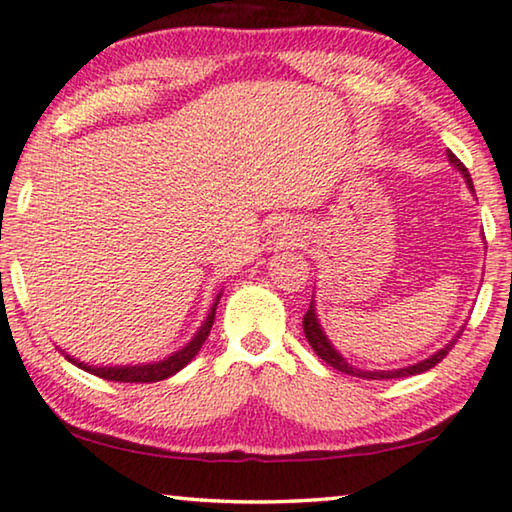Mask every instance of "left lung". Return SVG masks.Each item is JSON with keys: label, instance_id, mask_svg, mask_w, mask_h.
I'll return each mask as SVG.
<instances>
[{"label": "left lung", "instance_id": "8db88e82", "mask_svg": "<svg viewBox=\"0 0 512 512\" xmlns=\"http://www.w3.org/2000/svg\"><path fill=\"white\" fill-rule=\"evenodd\" d=\"M448 160H450L452 167H457L459 171H462L466 185H469L471 190H473V181H471L469 169H466L464 164L457 160V155L452 153V150H448ZM304 334H306V338H308V343H311V348L315 350V355H318V357L322 359V362H327L329 366H334L336 371L348 373V376L366 378V380L408 378V376H417V373H424V371L434 369V366H436L438 362H443L445 355H448V352L452 350V345L457 343V338L462 336V334H457L448 345H443V348L438 350V352H434V355H431L429 359H422V362H417V364H413V366H403V369H392V371H376V369H373V371H364V369H357V366H352V364L348 362V359H345V357L341 355V352H338V350L334 348V345H331L327 334H325V331H322V325H320L318 315H315V299H311V306H308V311H306V315H304Z\"/></svg>", "mask_w": 512, "mask_h": 512}]
</instances>
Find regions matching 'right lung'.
I'll return each instance as SVG.
<instances>
[{
	"label": "right lung",
	"instance_id": "add662e5",
	"mask_svg": "<svg viewBox=\"0 0 512 512\" xmlns=\"http://www.w3.org/2000/svg\"><path fill=\"white\" fill-rule=\"evenodd\" d=\"M220 294L215 297V304L211 306V311H208V318L204 320V325L199 327L197 334L192 336V341L183 345L181 350H176L174 355L160 359V362L136 364V366H90L85 362H78V359H74V357H69L67 352H64V357H67L71 364H76L78 369H85L88 373H92V376H99L104 380H115V383H157V380H164V378L174 376V373L181 371L183 366L187 362H192V357L201 350V345H204L208 334H211V327L215 320V308H218Z\"/></svg>",
	"mask_w": 512,
	"mask_h": 512
}]
</instances>
